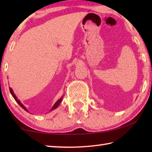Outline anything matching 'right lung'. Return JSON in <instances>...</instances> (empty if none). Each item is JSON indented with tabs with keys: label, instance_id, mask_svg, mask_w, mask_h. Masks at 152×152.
<instances>
[{
	"label": "right lung",
	"instance_id": "add662e5",
	"mask_svg": "<svg viewBox=\"0 0 152 152\" xmlns=\"http://www.w3.org/2000/svg\"><path fill=\"white\" fill-rule=\"evenodd\" d=\"M9 90H10V92H11V94H12V96H13L14 97V99H15V101H16L17 102V103L18 104H19V105H20V107H21L22 108H23V109H25V110H27V109H26V108H25L24 106H23V105L21 103H20V101H19V100H18L17 99V98L16 97V96H15V95L14 94V93H13V91H12V90L11 88H9ZM61 101H62V97H61V99H59L58 100V101H57V102H56V103H55V104L54 105H53V107H52V109H51V110H53V109H56V108H57L58 106H59V104H60V103H61Z\"/></svg>",
	"mask_w": 152,
	"mask_h": 152
}]
</instances>
